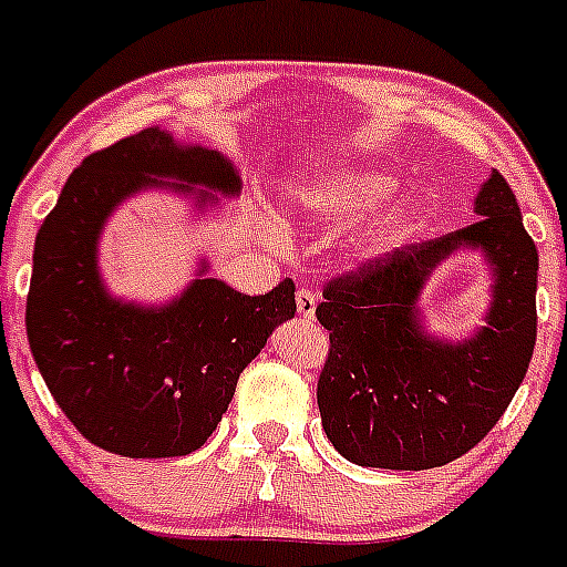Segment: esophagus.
Listing matches in <instances>:
<instances>
[{
    "label": "esophagus",
    "mask_w": 567,
    "mask_h": 567,
    "mask_svg": "<svg viewBox=\"0 0 567 567\" xmlns=\"http://www.w3.org/2000/svg\"><path fill=\"white\" fill-rule=\"evenodd\" d=\"M295 303H298L300 318H307V320L315 318V309H318V298H315L312 289L300 287L298 292H295Z\"/></svg>",
    "instance_id": "esophagus-1"
}]
</instances>
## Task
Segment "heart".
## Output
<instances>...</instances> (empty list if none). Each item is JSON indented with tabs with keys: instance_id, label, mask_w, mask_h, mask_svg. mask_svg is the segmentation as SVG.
Returning a JSON list of instances; mask_svg holds the SVG:
<instances>
[{
	"instance_id": "heart-1",
	"label": "heart",
	"mask_w": 567,
	"mask_h": 567,
	"mask_svg": "<svg viewBox=\"0 0 567 567\" xmlns=\"http://www.w3.org/2000/svg\"><path fill=\"white\" fill-rule=\"evenodd\" d=\"M392 175L374 173L365 167H349V164H315L303 173L292 175L284 184L289 207L303 213L307 218L329 227H349L372 213L374 207L394 193ZM412 224V209L392 207L378 215L374 221L363 227L358 235L360 252H378L389 247Z\"/></svg>"
}]
</instances>
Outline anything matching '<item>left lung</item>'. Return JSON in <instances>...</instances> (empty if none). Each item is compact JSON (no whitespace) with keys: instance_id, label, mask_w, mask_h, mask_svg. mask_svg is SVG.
<instances>
[{"instance_id":"1","label":"left lung","mask_w":567,"mask_h":567,"mask_svg":"<svg viewBox=\"0 0 567 567\" xmlns=\"http://www.w3.org/2000/svg\"><path fill=\"white\" fill-rule=\"evenodd\" d=\"M480 221L363 260L323 287L320 327L329 354L318 409L332 445L358 465L423 471L471 452L497 425L528 372L537 343L539 255L514 189L491 173ZM457 246H480L498 275L489 327L463 344L419 329L416 295Z\"/></svg>"}]
</instances>
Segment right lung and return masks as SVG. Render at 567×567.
Segmentation results:
<instances>
[{
	"label": "right lung",
	"mask_w": 567,
	"mask_h": 567,
	"mask_svg": "<svg viewBox=\"0 0 567 567\" xmlns=\"http://www.w3.org/2000/svg\"><path fill=\"white\" fill-rule=\"evenodd\" d=\"M169 182L224 195L240 189L221 153L175 144L158 127L90 153L39 229L24 312L30 352L64 417L104 452L135 460L202 449L240 372L280 320L295 318L292 278L258 298L198 278L162 309L104 292L96 269L104 218L135 189ZM198 198L207 204L209 193Z\"/></svg>",
	"instance_id": "add662e5"
}]
</instances>
